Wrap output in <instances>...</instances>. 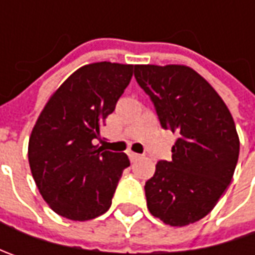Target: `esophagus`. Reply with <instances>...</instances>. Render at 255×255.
Masks as SVG:
<instances>
[{"label":"esophagus","mask_w":255,"mask_h":255,"mask_svg":"<svg viewBox=\"0 0 255 255\" xmlns=\"http://www.w3.org/2000/svg\"><path fill=\"white\" fill-rule=\"evenodd\" d=\"M128 156H129V159H130L132 162L140 157V154H137V153H134V152H128Z\"/></svg>","instance_id":"1"}]
</instances>
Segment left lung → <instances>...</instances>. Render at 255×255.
<instances>
[{"label": "left lung", "instance_id": "left-lung-1", "mask_svg": "<svg viewBox=\"0 0 255 255\" xmlns=\"http://www.w3.org/2000/svg\"><path fill=\"white\" fill-rule=\"evenodd\" d=\"M134 78L154 103L164 129L179 137L171 160H160L144 184L147 209L183 227L210 213L229 187L240 139L229 108L201 75L186 65H134Z\"/></svg>", "mask_w": 255, "mask_h": 255}]
</instances>
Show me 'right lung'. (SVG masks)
I'll use <instances>...</instances> for the list:
<instances>
[{
	"mask_svg": "<svg viewBox=\"0 0 255 255\" xmlns=\"http://www.w3.org/2000/svg\"><path fill=\"white\" fill-rule=\"evenodd\" d=\"M133 65L95 62L76 69L49 98L28 143L36 187L52 210L74 221L109 210L130 164L125 153L93 144L129 85Z\"/></svg>",
	"mask_w": 255,
	"mask_h": 255,
	"instance_id": "add662e5",
	"label": "right lung"
}]
</instances>
